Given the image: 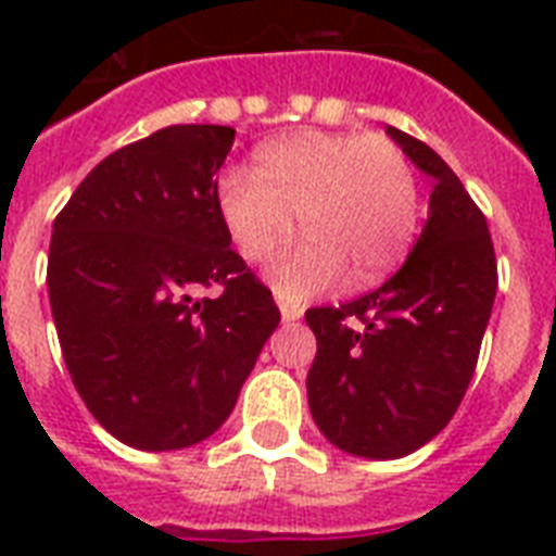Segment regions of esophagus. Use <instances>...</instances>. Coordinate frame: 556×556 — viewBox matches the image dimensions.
Listing matches in <instances>:
<instances>
[{
  "instance_id": "1",
  "label": "esophagus",
  "mask_w": 556,
  "mask_h": 556,
  "mask_svg": "<svg viewBox=\"0 0 556 556\" xmlns=\"http://www.w3.org/2000/svg\"><path fill=\"white\" fill-rule=\"evenodd\" d=\"M279 314H282V323H294L303 317V308L296 303H288V300H279Z\"/></svg>"
}]
</instances>
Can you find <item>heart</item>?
I'll use <instances>...</instances> for the list:
<instances>
[{
  "instance_id": "obj_1",
  "label": "heart",
  "mask_w": 556,
  "mask_h": 556,
  "mask_svg": "<svg viewBox=\"0 0 556 556\" xmlns=\"http://www.w3.org/2000/svg\"><path fill=\"white\" fill-rule=\"evenodd\" d=\"M218 216L248 262L274 256L282 296H308L349 277L369 286L387 277L413 244L418 181L404 150L366 132L305 129L256 150L253 169L227 167L216 185Z\"/></svg>"
}]
</instances>
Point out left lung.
<instances>
[{
	"mask_svg": "<svg viewBox=\"0 0 556 556\" xmlns=\"http://www.w3.org/2000/svg\"><path fill=\"white\" fill-rule=\"evenodd\" d=\"M432 176L430 218L406 262L340 308H308L314 424L352 456L401 458L435 439L473 378L496 296V253L482 210L439 152L387 126Z\"/></svg>",
	"mask_w": 556,
	"mask_h": 556,
	"instance_id": "left-lung-1",
	"label": "left lung"
}]
</instances>
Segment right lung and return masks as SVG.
I'll return each instance as SVG.
<instances>
[{
  "mask_svg": "<svg viewBox=\"0 0 556 556\" xmlns=\"http://www.w3.org/2000/svg\"><path fill=\"white\" fill-rule=\"evenodd\" d=\"M236 129L181 124L103 159L48 248V300L83 404L138 450L199 444L233 413L279 308L230 248L216 173ZM218 285L216 298H195Z\"/></svg>",
  "mask_w": 556,
  "mask_h": 556,
  "instance_id": "1",
  "label": "right lung"
}]
</instances>
